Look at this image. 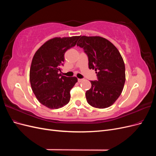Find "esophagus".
I'll return each instance as SVG.
<instances>
[{
    "label": "esophagus",
    "instance_id": "34e87169",
    "mask_svg": "<svg viewBox=\"0 0 156 156\" xmlns=\"http://www.w3.org/2000/svg\"><path fill=\"white\" fill-rule=\"evenodd\" d=\"M83 79H78V82L79 83H81L83 81Z\"/></svg>",
    "mask_w": 156,
    "mask_h": 156
}]
</instances>
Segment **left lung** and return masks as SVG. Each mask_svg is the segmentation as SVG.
<instances>
[{
  "mask_svg": "<svg viewBox=\"0 0 156 156\" xmlns=\"http://www.w3.org/2000/svg\"><path fill=\"white\" fill-rule=\"evenodd\" d=\"M77 46L88 55L89 69H95L98 81H90L86 92L89 105L104 108L111 106L123 90L126 81L125 64L119 50L101 36H80Z\"/></svg>",
  "mask_w": 156,
  "mask_h": 156,
  "instance_id": "left-lung-1",
  "label": "left lung"
}]
</instances>
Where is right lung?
<instances>
[{
    "instance_id": "obj_1",
    "label": "right lung",
    "mask_w": 156,
    "mask_h": 156,
    "mask_svg": "<svg viewBox=\"0 0 156 156\" xmlns=\"http://www.w3.org/2000/svg\"><path fill=\"white\" fill-rule=\"evenodd\" d=\"M79 36L56 37L37 50L32 60L30 82L37 100L46 107L56 109L69 103L70 90L77 82L76 77L58 73L64 54L77 44Z\"/></svg>"
}]
</instances>
